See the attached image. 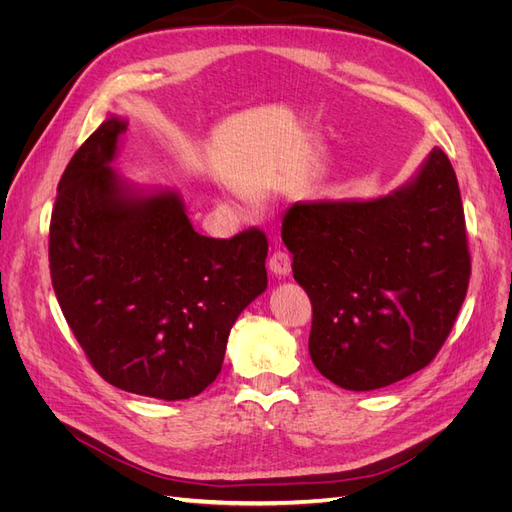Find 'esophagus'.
I'll return each mask as SVG.
<instances>
[{
  "label": "esophagus",
  "instance_id": "1",
  "mask_svg": "<svg viewBox=\"0 0 512 512\" xmlns=\"http://www.w3.org/2000/svg\"><path fill=\"white\" fill-rule=\"evenodd\" d=\"M269 269L275 275H290V254L284 250H277L269 258Z\"/></svg>",
  "mask_w": 512,
  "mask_h": 512
}]
</instances>
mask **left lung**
Wrapping results in <instances>:
<instances>
[{"instance_id":"left-lung-1","label":"left lung","mask_w":512,"mask_h":512,"mask_svg":"<svg viewBox=\"0 0 512 512\" xmlns=\"http://www.w3.org/2000/svg\"><path fill=\"white\" fill-rule=\"evenodd\" d=\"M282 239L312 301L309 356L324 378L374 391L436 359L472 271L459 185L442 149L391 196L294 203Z\"/></svg>"}]
</instances>
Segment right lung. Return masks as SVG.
I'll use <instances>...</instances> for the list:
<instances>
[{"mask_svg":"<svg viewBox=\"0 0 512 512\" xmlns=\"http://www.w3.org/2000/svg\"><path fill=\"white\" fill-rule=\"evenodd\" d=\"M111 117L57 185L49 262L55 297L98 374L121 391L190 399L218 378L232 324L267 288L260 228L232 239L192 228L175 192L130 194L111 162Z\"/></svg>","mask_w":512,"mask_h":512,"instance_id":"obj_1","label":"right lung"}]
</instances>
